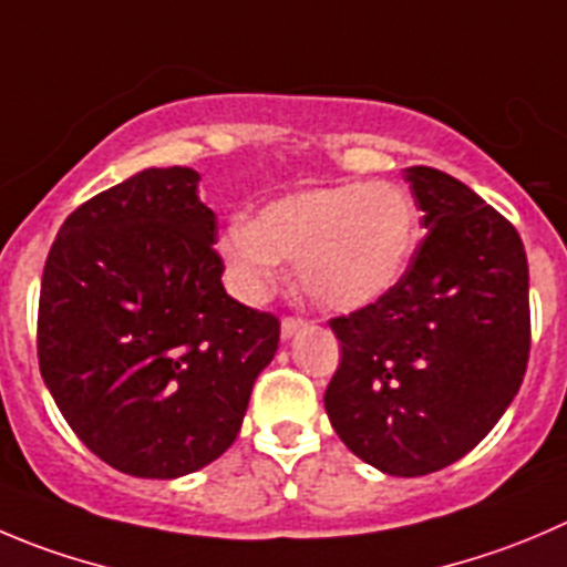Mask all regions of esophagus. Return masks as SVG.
I'll use <instances>...</instances> for the list:
<instances>
[{
	"label": "esophagus",
	"mask_w": 567,
	"mask_h": 567,
	"mask_svg": "<svg viewBox=\"0 0 567 567\" xmlns=\"http://www.w3.org/2000/svg\"><path fill=\"white\" fill-rule=\"evenodd\" d=\"M306 326H309V322L300 320V317H284V322H280V337H284V339H292L295 333L303 331Z\"/></svg>",
	"instance_id": "34e87169"
}]
</instances>
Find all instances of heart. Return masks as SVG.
<instances>
[{"label": "heart", "mask_w": 567, "mask_h": 567, "mask_svg": "<svg viewBox=\"0 0 567 567\" xmlns=\"http://www.w3.org/2000/svg\"><path fill=\"white\" fill-rule=\"evenodd\" d=\"M417 234V208L401 186L350 183L272 199L252 223L236 219L219 250L241 292H261L278 261H298L300 295L348 315L398 287Z\"/></svg>", "instance_id": "heart-1"}]
</instances>
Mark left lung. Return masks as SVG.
<instances>
[{"label":"left lung","instance_id":"8db88e82","mask_svg":"<svg viewBox=\"0 0 567 567\" xmlns=\"http://www.w3.org/2000/svg\"><path fill=\"white\" fill-rule=\"evenodd\" d=\"M429 234L398 287L331 331L342 361L326 412L359 460L390 476L454 465L489 434L526 375L529 264L509 219L473 188L409 166Z\"/></svg>","mask_w":567,"mask_h":567}]
</instances>
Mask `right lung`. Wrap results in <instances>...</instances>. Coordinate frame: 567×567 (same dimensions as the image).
Returning a JSON list of instances; mask_svg holds the SVG:
<instances>
[{
	"mask_svg": "<svg viewBox=\"0 0 567 567\" xmlns=\"http://www.w3.org/2000/svg\"><path fill=\"white\" fill-rule=\"evenodd\" d=\"M188 166L144 169L74 208L38 300V364L91 454L177 478L234 445L280 322L230 298L217 214Z\"/></svg>",
	"mask_w": 567,
	"mask_h": 567,
	"instance_id": "add662e5",
	"label": "right lung"
}]
</instances>
